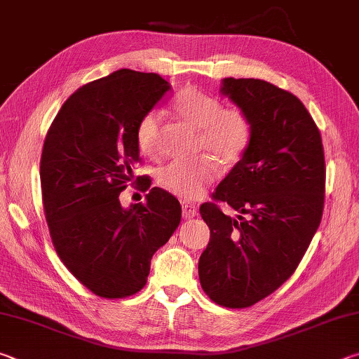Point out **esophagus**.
Here are the masks:
<instances>
[{
  "label": "esophagus",
  "instance_id": "obj_1",
  "mask_svg": "<svg viewBox=\"0 0 359 359\" xmlns=\"http://www.w3.org/2000/svg\"><path fill=\"white\" fill-rule=\"evenodd\" d=\"M182 214H184L185 218H193V217L198 215V209L194 208L193 204L184 203V204H182Z\"/></svg>",
  "mask_w": 359,
  "mask_h": 359
}]
</instances>
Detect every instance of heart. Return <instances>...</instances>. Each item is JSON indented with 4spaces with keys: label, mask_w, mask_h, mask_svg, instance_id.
<instances>
[{
    "label": "heart",
    "mask_w": 359,
    "mask_h": 359,
    "mask_svg": "<svg viewBox=\"0 0 359 359\" xmlns=\"http://www.w3.org/2000/svg\"><path fill=\"white\" fill-rule=\"evenodd\" d=\"M182 120L199 130V150L208 151L224 166L241 160L250 141V121L238 107H223L215 96L188 88L175 101ZM163 114L151 111L139 121L136 141L144 155L155 156L160 150ZM217 165L209 156L191 161H172L158 172V184L184 201L201 198L217 179Z\"/></svg>",
    "instance_id": "obj_1"
}]
</instances>
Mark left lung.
Returning a JSON list of instances; mask_svg holds the SVG:
<instances>
[{
    "label": "left lung",
    "mask_w": 359,
    "mask_h": 359,
    "mask_svg": "<svg viewBox=\"0 0 359 359\" xmlns=\"http://www.w3.org/2000/svg\"><path fill=\"white\" fill-rule=\"evenodd\" d=\"M220 93L247 115L250 141L214 193L239 215H224L214 203L199 208L210 241L198 271L212 301L242 309L288 280L317 233L325 154L317 125L294 95L234 77L223 79Z\"/></svg>",
    "instance_id": "obj_1"
}]
</instances>
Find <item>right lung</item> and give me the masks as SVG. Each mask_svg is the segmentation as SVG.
<instances>
[{
  "instance_id": "add662e5",
  "label": "right lung",
  "mask_w": 359,
  "mask_h": 359,
  "mask_svg": "<svg viewBox=\"0 0 359 359\" xmlns=\"http://www.w3.org/2000/svg\"><path fill=\"white\" fill-rule=\"evenodd\" d=\"M169 90L154 72L114 71L76 90L46 136L41 190L52 242L71 274L101 297L137 293L180 223V203L161 188L128 209L118 199L135 179L139 121ZM149 187L144 179L141 188Z\"/></svg>"
}]
</instances>
